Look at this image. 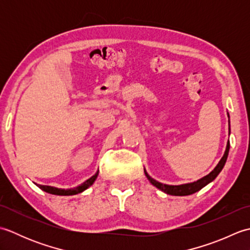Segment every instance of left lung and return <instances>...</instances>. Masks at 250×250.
<instances>
[{"label":"left lung","mask_w":250,"mask_h":250,"mask_svg":"<svg viewBox=\"0 0 250 250\" xmlns=\"http://www.w3.org/2000/svg\"><path fill=\"white\" fill-rule=\"evenodd\" d=\"M229 116V115H228ZM230 124V121H229ZM229 133H230V128H229ZM229 149H230V142L228 141V144H227V148H226V151H225V155L224 157L221 158V160L219 161V163L217 164V167L211 171L208 175H206L203 178H201L199 180H196L194 183H190V184H184V185H178V186H172V185H166V184H162V183H159L157 182L156 179L151 178L149 175L147 174V172L145 171V175L146 177L148 178V180L157 187L158 189H160L163 192H166L167 194H171V195H190L192 193H195L196 191L201 190L203 187L207 184H209L213 182V180L218 176V174L221 172V169L224 168L226 161H227V158L228 155H229Z\"/></svg>","instance_id":"8db88e82"}]
</instances>
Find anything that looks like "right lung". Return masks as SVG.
Masks as SVG:
<instances>
[{
    "mask_svg": "<svg viewBox=\"0 0 250 250\" xmlns=\"http://www.w3.org/2000/svg\"><path fill=\"white\" fill-rule=\"evenodd\" d=\"M99 175V171L95 173L92 177H90L89 179H87L86 182L83 183L81 186H77L75 188H71V189H60V188H56V187H51V186H44V185H37L35 184L37 187L41 188L43 191L47 193L50 194H55V195H74L77 193H81L83 191H84L86 189H88L90 186H92V184L94 183V180L97 179Z\"/></svg>",
    "mask_w": 250,
    "mask_h": 250,
    "instance_id": "right-lung-1",
    "label": "right lung"
}]
</instances>
